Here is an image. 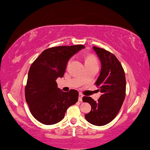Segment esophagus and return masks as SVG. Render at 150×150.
I'll return each instance as SVG.
<instances>
[{"label":"esophagus","mask_w":150,"mask_h":150,"mask_svg":"<svg viewBox=\"0 0 150 150\" xmlns=\"http://www.w3.org/2000/svg\"><path fill=\"white\" fill-rule=\"evenodd\" d=\"M82 98H83V94H81V93H80L79 98H78V100H79L80 102H82Z\"/></svg>","instance_id":"1"}]
</instances>
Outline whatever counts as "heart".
<instances>
[{
    "label": "heart",
    "mask_w": 150,
    "mask_h": 150,
    "mask_svg": "<svg viewBox=\"0 0 150 150\" xmlns=\"http://www.w3.org/2000/svg\"><path fill=\"white\" fill-rule=\"evenodd\" d=\"M86 62H92V63H97V60L94 57H89L86 60Z\"/></svg>",
    "instance_id": "1"
}]
</instances>
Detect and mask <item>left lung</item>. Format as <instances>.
I'll return each mask as SVG.
<instances>
[{
    "label": "left lung",
    "mask_w": 150,
    "mask_h": 150,
    "mask_svg": "<svg viewBox=\"0 0 150 150\" xmlns=\"http://www.w3.org/2000/svg\"><path fill=\"white\" fill-rule=\"evenodd\" d=\"M101 62V71L95 84L100 91L98 101L84 96L83 102L91 105L92 110L85 115L89 123L104 126L118 114L126 96V76L124 68L116 56L104 48L93 46Z\"/></svg>",
    "instance_id": "8db88e82"
}]
</instances>
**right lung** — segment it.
Here are the masks:
<instances>
[{
  "label": "right lung",
  "instance_id": "1",
  "mask_svg": "<svg viewBox=\"0 0 150 150\" xmlns=\"http://www.w3.org/2000/svg\"><path fill=\"white\" fill-rule=\"evenodd\" d=\"M82 45L60 46L46 49L34 61L28 71L25 99L34 118L45 125L60 122L66 110L78 100V92H62L56 80L63 77L66 64Z\"/></svg>",
  "mask_w": 150,
  "mask_h": 150
}]
</instances>
